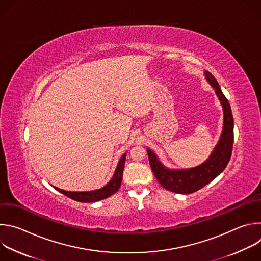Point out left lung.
Returning a JSON list of instances; mask_svg holds the SVG:
<instances>
[{
    "label": "left lung",
    "mask_w": 261,
    "mask_h": 261,
    "mask_svg": "<svg viewBox=\"0 0 261 261\" xmlns=\"http://www.w3.org/2000/svg\"><path fill=\"white\" fill-rule=\"evenodd\" d=\"M204 76L215 90L223 108V116H224L221 136L210 157L198 166L175 169L164 166L157 155L150 148H146L148 160H150L152 170L157 180L166 190L178 194H190L204 187L225 169L231 157L234 124L229 102L222 93L218 82L212 74L204 71Z\"/></svg>",
    "instance_id": "1"
}]
</instances>
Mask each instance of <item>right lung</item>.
Returning a JSON list of instances; mask_svg holds the SVG:
<instances>
[{"mask_svg": "<svg viewBox=\"0 0 261 261\" xmlns=\"http://www.w3.org/2000/svg\"><path fill=\"white\" fill-rule=\"evenodd\" d=\"M126 155H127V153H125L121 157L113 177H111L110 180L100 189L92 190V191L74 192V191H66V190L54 187V186L53 187L56 190H58L59 192L63 193L64 195L70 197L71 199H74V200L80 201V202H96V201L105 199L113 194H115L121 187V182H122V178H123V170H124L125 161H126Z\"/></svg>", "mask_w": 261, "mask_h": 261, "instance_id": "obj_1", "label": "right lung"}]
</instances>
